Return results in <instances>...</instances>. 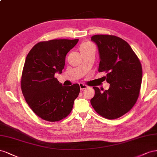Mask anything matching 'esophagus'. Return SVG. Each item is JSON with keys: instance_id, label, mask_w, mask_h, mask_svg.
Listing matches in <instances>:
<instances>
[{"instance_id": "esophagus-1", "label": "esophagus", "mask_w": 157, "mask_h": 157, "mask_svg": "<svg viewBox=\"0 0 157 157\" xmlns=\"http://www.w3.org/2000/svg\"><path fill=\"white\" fill-rule=\"evenodd\" d=\"M79 85V87H80V89H81V90H83V89H86L87 87L86 85H85L82 83H80Z\"/></svg>"}]
</instances>
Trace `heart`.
Listing matches in <instances>:
<instances>
[{
    "label": "heart",
    "instance_id": "obj_1",
    "mask_svg": "<svg viewBox=\"0 0 157 157\" xmlns=\"http://www.w3.org/2000/svg\"><path fill=\"white\" fill-rule=\"evenodd\" d=\"M89 45H91V44H90V43H83V44H82V45L81 48L86 47H88V46H89Z\"/></svg>",
    "mask_w": 157,
    "mask_h": 157
}]
</instances>
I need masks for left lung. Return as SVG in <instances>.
<instances>
[{
  "label": "left lung",
  "instance_id": "8db88e82",
  "mask_svg": "<svg viewBox=\"0 0 157 157\" xmlns=\"http://www.w3.org/2000/svg\"><path fill=\"white\" fill-rule=\"evenodd\" d=\"M91 41L97 45L98 71H106L108 90L101 92L93 87L91 104L97 113L110 120L118 118L130 110L140 95L142 67L129 44L114 35H95Z\"/></svg>",
  "mask_w": 157,
  "mask_h": 157
}]
</instances>
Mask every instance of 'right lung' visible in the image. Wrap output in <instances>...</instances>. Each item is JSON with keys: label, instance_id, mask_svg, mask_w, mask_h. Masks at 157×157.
Listing matches in <instances>:
<instances>
[{"label": "right lung", "instance_id": "obj_1", "mask_svg": "<svg viewBox=\"0 0 157 157\" xmlns=\"http://www.w3.org/2000/svg\"><path fill=\"white\" fill-rule=\"evenodd\" d=\"M79 39H53L37 43L27 55L21 88L25 101L40 118L56 122L66 118L80 91L79 84L63 86L55 78L64 68L66 55Z\"/></svg>", "mask_w": 157, "mask_h": 157}]
</instances>
